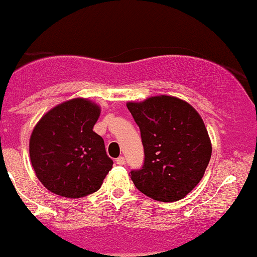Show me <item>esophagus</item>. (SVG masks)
<instances>
[{
    "label": "esophagus",
    "mask_w": 257,
    "mask_h": 257,
    "mask_svg": "<svg viewBox=\"0 0 257 257\" xmlns=\"http://www.w3.org/2000/svg\"><path fill=\"white\" fill-rule=\"evenodd\" d=\"M116 164L119 166L125 165V159H123V156H119V158L116 159Z\"/></svg>",
    "instance_id": "obj_1"
}]
</instances>
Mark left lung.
<instances>
[{
    "label": "left lung",
    "instance_id": "left-lung-1",
    "mask_svg": "<svg viewBox=\"0 0 257 257\" xmlns=\"http://www.w3.org/2000/svg\"><path fill=\"white\" fill-rule=\"evenodd\" d=\"M141 130L144 164L131 171L135 186L153 200H182L200 183L212 143L203 120L192 105L173 96L128 102Z\"/></svg>",
    "mask_w": 257,
    "mask_h": 257
}]
</instances>
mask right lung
Masks as SVG:
<instances>
[{
  "mask_svg": "<svg viewBox=\"0 0 257 257\" xmlns=\"http://www.w3.org/2000/svg\"><path fill=\"white\" fill-rule=\"evenodd\" d=\"M101 109L85 98L56 105L42 116L30 138L36 176L49 191L80 198L101 188L113 160L101 136L92 131Z\"/></svg>",
  "mask_w": 257,
  "mask_h": 257,
  "instance_id": "obj_1",
  "label": "right lung"
}]
</instances>
